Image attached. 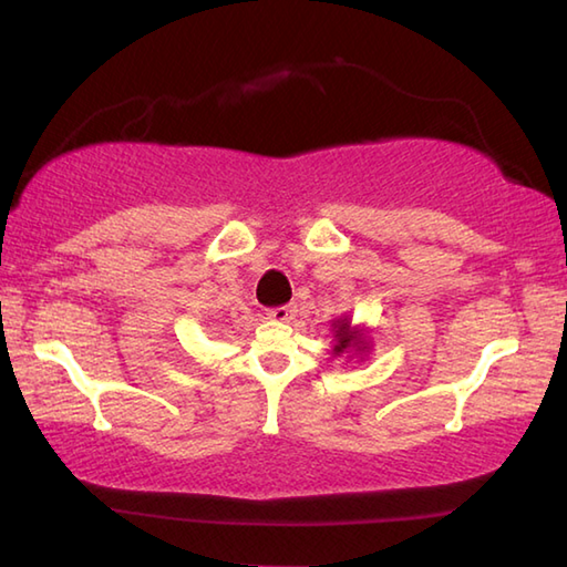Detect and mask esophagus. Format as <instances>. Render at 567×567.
<instances>
[{
	"label": "esophagus",
	"instance_id": "esophagus-1",
	"mask_svg": "<svg viewBox=\"0 0 567 567\" xmlns=\"http://www.w3.org/2000/svg\"><path fill=\"white\" fill-rule=\"evenodd\" d=\"M297 315V307L295 305H280V307H270L268 309V317L275 321H290Z\"/></svg>",
	"mask_w": 567,
	"mask_h": 567
}]
</instances>
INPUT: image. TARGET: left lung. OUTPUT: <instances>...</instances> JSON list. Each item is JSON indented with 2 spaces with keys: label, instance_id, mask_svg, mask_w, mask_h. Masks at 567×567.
<instances>
[{
  "label": "left lung",
  "instance_id": "8db88e82",
  "mask_svg": "<svg viewBox=\"0 0 567 567\" xmlns=\"http://www.w3.org/2000/svg\"><path fill=\"white\" fill-rule=\"evenodd\" d=\"M337 339H339V343H337V347H334V351H337V353H341L343 349H347L349 343H359V347H363V341H359V337H353L351 331H349V321H347V319L339 321Z\"/></svg>",
  "mask_w": 567,
  "mask_h": 567
}]
</instances>
